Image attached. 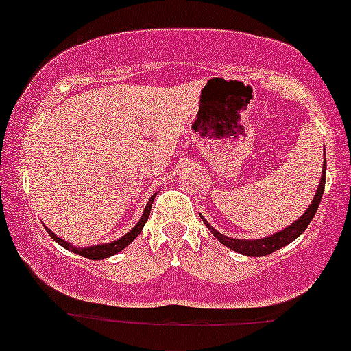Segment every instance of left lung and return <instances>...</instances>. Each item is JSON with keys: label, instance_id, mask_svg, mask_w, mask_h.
Listing matches in <instances>:
<instances>
[{"label": "left lung", "instance_id": "obj_1", "mask_svg": "<svg viewBox=\"0 0 351 351\" xmlns=\"http://www.w3.org/2000/svg\"><path fill=\"white\" fill-rule=\"evenodd\" d=\"M324 185H326V158H324V173H322V178H321V183H319L317 193H315L314 200H312V204L308 206V209L305 210L304 216L298 217L293 224H290L288 228H285L283 231H278L276 234H271V237H267V238H258V240H237V238L224 237V234H221L219 231L214 230V228L210 226L206 219H204V216H200V217H202L204 224H206V226L210 230V233H213L214 237H216L217 240L224 245V247L231 248V250L238 252V254L248 255V257H262V255H269V254H273V252H276L278 248L291 243L295 238H298L305 230H307L308 223L312 221L314 214L317 213V207H319V204H321L322 193H324Z\"/></svg>", "mask_w": 351, "mask_h": 351}]
</instances>
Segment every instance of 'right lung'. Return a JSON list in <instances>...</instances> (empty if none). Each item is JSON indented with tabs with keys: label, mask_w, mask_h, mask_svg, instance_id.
I'll return each mask as SVG.
<instances>
[{
	"label": "right lung",
	"mask_w": 351,
	"mask_h": 351,
	"mask_svg": "<svg viewBox=\"0 0 351 351\" xmlns=\"http://www.w3.org/2000/svg\"><path fill=\"white\" fill-rule=\"evenodd\" d=\"M154 197L156 195H152L151 199H149L147 206H145L144 214H142L141 221H138V223L135 224L134 230H130L127 234H125V237L118 238L117 241H111V243L94 245V247H89V248H77V247H73V245L68 243V241H64V240H61V238H58L56 234L51 233L49 230H47V233H49V237L53 238L54 241H58V243H60L61 247H64V248H66V250L75 252V254L82 255V257H85V258H94V261H99V258L111 257V255H114V254H118V252H120V250H123V248L127 247L128 243H132V241H134L135 238L138 237V233H141V231H142L144 224L147 223V217H149V213H151V206H152V202H154Z\"/></svg>",
	"instance_id": "obj_1"
}]
</instances>
